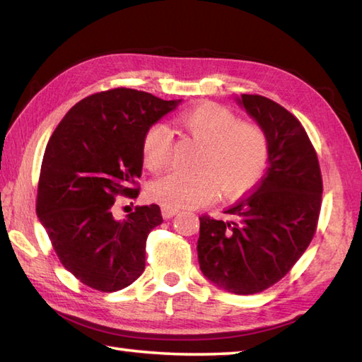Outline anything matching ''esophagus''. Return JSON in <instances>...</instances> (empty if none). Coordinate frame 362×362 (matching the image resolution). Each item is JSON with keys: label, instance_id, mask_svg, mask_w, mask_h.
<instances>
[{"label": "esophagus", "instance_id": "1", "mask_svg": "<svg viewBox=\"0 0 362 362\" xmlns=\"http://www.w3.org/2000/svg\"><path fill=\"white\" fill-rule=\"evenodd\" d=\"M177 214H179V210H175V209H168V207H163L161 209V215H163V218H165V219L173 218Z\"/></svg>", "mask_w": 362, "mask_h": 362}]
</instances>
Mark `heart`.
<instances>
[{
	"label": "heart",
	"instance_id": "obj_1",
	"mask_svg": "<svg viewBox=\"0 0 362 362\" xmlns=\"http://www.w3.org/2000/svg\"><path fill=\"white\" fill-rule=\"evenodd\" d=\"M191 138L204 144L196 174L171 173L148 187L151 199L168 209H194L214 201L221 189L226 197L245 194L264 177L270 157L265 132L218 103H201L177 117ZM173 136L165 124H153L143 139V161L152 173L171 161Z\"/></svg>",
	"mask_w": 362,
	"mask_h": 362
}]
</instances>
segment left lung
<instances>
[{
	"label": "left lung",
	"instance_id": "left-lung-1",
	"mask_svg": "<svg viewBox=\"0 0 362 362\" xmlns=\"http://www.w3.org/2000/svg\"><path fill=\"white\" fill-rule=\"evenodd\" d=\"M235 100L265 132L270 166L251 194L224 211L228 221L199 218L197 259L216 287L252 295L284 278L308 250L323 185L317 153L292 112L262 95Z\"/></svg>",
	"mask_w": 362,
	"mask_h": 362
}]
</instances>
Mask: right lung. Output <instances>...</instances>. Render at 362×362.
<instances>
[{
    "instance_id": "1",
    "label": "right lung",
    "mask_w": 362,
    "mask_h": 362,
    "mask_svg": "<svg viewBox=\"0 0 362 362\" xmlns=\"http://www.w3.org/2000/svg\"><path fill=\"white\" fill-rule=\"evenodd\" d=\"M180 102L127 88L98 92L72 106L49 138L35 211L61 264L84 286L117 292L144 272L160 207L141 205L124 219L112 209L116 196H138L144 134Z\"/></svg>"
}]
</instances>
